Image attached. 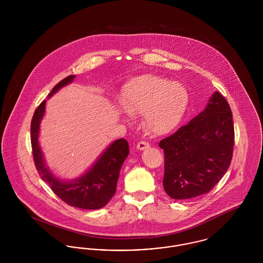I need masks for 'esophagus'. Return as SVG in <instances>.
<instances>
[{
  "label": "esophagus",
  "instance_id": "esophagus-1",
  "mask_svg": "<svg viewBox=\"0 0 263 263\" xmlns=\"http://www.w3.org/2000/svg\"><path fill=\"white\" fill-rule=\"evenodd\" d=\"M149 146H150V144H149L148 142L140 141L137 143V146H136V148H137L138 150H144V149L148 148Z\"/></svg>",
  "mask_w": 263,
  "mask_h": 263
}]
</instances>
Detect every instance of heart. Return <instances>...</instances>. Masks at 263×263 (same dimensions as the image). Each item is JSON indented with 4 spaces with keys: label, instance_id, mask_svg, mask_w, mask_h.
<instances>
[{
    "label": "heart",
    "instance_id": "heart-1",
    "mask_svg": "<svg viewBox=\"0 0 263 263\" xmlns=\"http://www.w3.org/2000/svg\"><path fill=\"white\" fill-rule=\"evenodd\" d=\"M122 101L129 114H143V124L148 131L165 135L181 122L188 104V92L180 83L145 75L127 84Z\"/></svg>",
    "mask_w": 263,
    "mask_h": 263
}]
</instances>
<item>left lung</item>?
Here are the masks:
<instances>
[{"instance_id":"obj_1","label":"left lung","mask_w":263,"mask_h":263,"mask_svg":"<svg viewBox=\"0 0 263 263\" xmlns=\"http://www.w3.org/2000/svg\"><path fill=\"white\" fill-rule=\"evenodd\" d=\"M164 151L165 192L173 199L208 193L229 168L234 146L232 112L215 92L205 110L159 143Z\"/></svg>"}]
</instances>
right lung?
I'll list each match as a JSON object with an SVG mask.
<instances>
[{
	"label": "right lung",
	"instance_id": "right-lung-1",
	"mask_svg": "<svg viewBox=\"0 0 263 263\" xmlns=\"http://www.w3.org/2000/svg\"><path fill=\"white\" fill-rule=\"evenodd\" d=\"M74 78V75L64 78L53 88L49 97L63 86L73 81ZM45 105L46 101L44 100L35 110L31 122L33 158L41 178L50 186L61 200L70 206L82 209H99L104 207L116 192L122 164L129 154L128 142L123 138L113 142L87 173L75 181H60L47 169L38 143L39 127L45 112Z\"/></svg>",
	"mask_w": 263,
	"mask_h": 263
}]
</instances>
